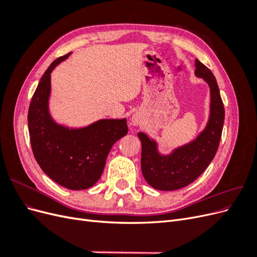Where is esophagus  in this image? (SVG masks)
Listing matches in <instances>:
<instances>
[{
  "instance_id": "34e87169",
  "label": "esophagus",
  "mask_w": 257,
  "mask_h": 257,
  "mask_svg": "<svg viewBox=\"0 0 257 257\" xmlns=\"http://www.w3.org/2000/svg\"><path fill=\"white\" fill-rule=\"evenodd\" d=\"M132 124H134V125H138L139 119L137 118V116H133V118H132Z\"/></svg>"
}]
</instances>
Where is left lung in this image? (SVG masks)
<instances>
[{
	"label": "left lung",
	"mask_w": 257,
	"mask_h": 257,
	"mask_svg": "<svg viewBox=\"0 0 257 257\" xmlns=\"http://www.w3.org/2000/svg\"><path fill=\"white\" fill-rule=\"evenodd\" d=\"M195 75L210 87L211 104L206 128L195 141L179 147L169 155L158 152V145L146 134L139 133L142 142V170L146 181L160 191H175L189 185L205 172L219 148L225 110L216 79L210 69L197 59Z\"/></svg>",
	"instance_id": "left-lung-1"
}]
</instances>
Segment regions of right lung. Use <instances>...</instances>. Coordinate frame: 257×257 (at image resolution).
Listing matches in <instances>:
<instances>
[{
	"label": "right lung",
	"mask_w": 257,
	"mask_h": 257,
	"mask_svg": "<svg viewBox=\"0 0 257 257\" xmlns=\"http://www.w3.org/2000/svg\"><path fill=\"white\" fill-rule=\"evenodd\" d=\"M69 54L54 60L44 73L30 103L28 125L34 158L43 172L64 188L78 191L98 181L111 147L128 130L126 119H103L82 128H68L52 120L50 74Z\"/></svg>",
	"instance_id": "add662e5"
}]
</instances>
